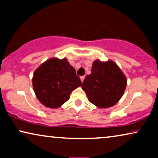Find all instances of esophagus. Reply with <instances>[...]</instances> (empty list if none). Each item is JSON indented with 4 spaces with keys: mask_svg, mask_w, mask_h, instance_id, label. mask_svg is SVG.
Listing matches in <instances>:
<instances>
[{
    "mask_svg": "<svg viewBox=\"0 0 158 158\" xmlns=\"http://www.w3.org/2000/svg\"><path fill=\"white\" fill-rule=\"evenodd\" d=\"M84 78H85V76H84V75H83V76H81V80L82 82L84 81Z\"/></svg>",
    "mask_w": 158,
    "mask_h": 158,
    "instance_id": "1",
    "label": "esophagus"
}]
</instances>
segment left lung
Returning a JSON list of instances; mask_svg holds the SVG:
<instances>
[{
    "label": "left lung",
    "mask_w": 158,
    "mask_h": 158,
    "mask_svg": "<svg viewBox=\"0 0 158 158\" xmlns=\"http://www.w3.org/2000/svg\"><path fill=\"white\" fill-rule=\"evenodd\" d=\"M126 86L124 73L111 60L94 61L91 74L85 77L82 84L90 102L99 108L115 105L122 97Z\"/></svg>",
    "instance_id": "obj_1"
}]
</instances>
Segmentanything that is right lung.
<instances>
[{"mask_svg": "<svg viewBox=\"0 0 158 158\" xmlns=\"http://www.w3.org/2000/svg\"><path fill=\"white\" fill-rule=\"evenodd\" d=\"M32 83L39 101L52 109L62 106L70 98L71 92L82 85L66 58H52L44 62L34 72Z\"/></svg>", "mask_w": 158, "mask_h": 158, "instance_id": "1", "label": "right lung"}]
</instances>
